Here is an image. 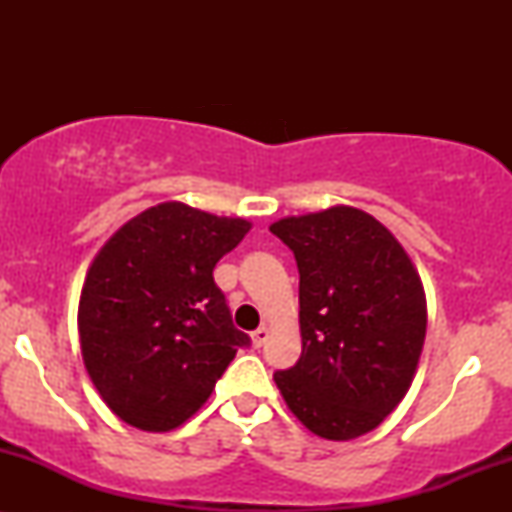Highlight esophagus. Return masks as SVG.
Listing matches in <instances>:
<instances>
[{
  "instance_id": "esophagus-1",
  "label": "esophagus",
  "mask_w": 512,
  "mask_h": 512,
  "mask_svg": "<svg viewBox=\"0 0 512 512\" xmlns=\"http://www.w3.org/2000/svg\"><path fill=\"white\" fill-rule=\"evenodd\" d=\"M267 337H269L267 327H257V330L252 332V346H255V349H260V346H264V342H267Z\"/></svg>"
}]
</instances>
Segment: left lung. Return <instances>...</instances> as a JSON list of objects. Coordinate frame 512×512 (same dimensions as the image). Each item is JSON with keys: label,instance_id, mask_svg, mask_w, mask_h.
Listing matches in <instances>:
<instances>
[{"label": "left lung", "instance_id": "obj_1", "mask_svg": "<svg viewBox=\"0 0 512 512\" xmlns=\"http://www.w3.org/2000/svg\"><path fill=\"white\" fill-rule=\"evenodd\" d=\"M298 264L303 351L274 383L327 440L373 431L407 395L426 337V296L397 238L354 207L269 226Z\"/></svg>", "mask_w": 512, "mask_h": 512}]
</instances>
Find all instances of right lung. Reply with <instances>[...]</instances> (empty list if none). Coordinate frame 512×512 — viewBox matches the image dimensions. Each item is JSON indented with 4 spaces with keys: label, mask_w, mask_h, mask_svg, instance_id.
<instances>
[{
    "label": "right lung",
    "mask_w": 512,
    "mask_h": 512,
    "mask_svg": "<svg viewBox=\"0 0 512 512\" xmlns=\"http://www.w3.org/2000/svg\"><path fill=\"white\" fill-rule=\"evenodd\" d=\"M248 231L245 219L166 202L127 221L96 255L79 301L81 356L129 426L178 428L250 346L214 281L216 262Z\"/></svg>",
    "instance_id": "1"
}]
</instances>
